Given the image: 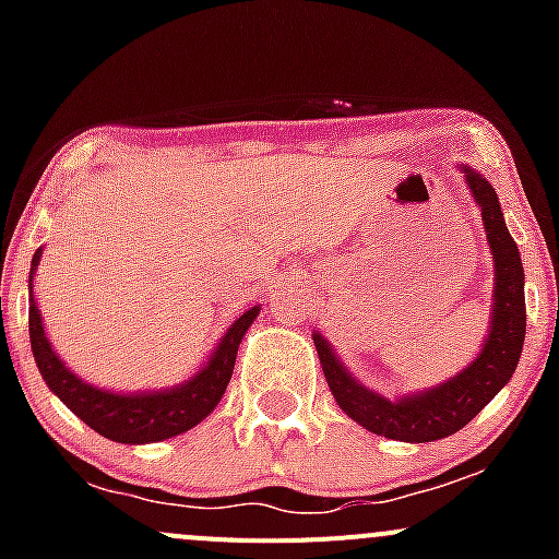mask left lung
<instances>
[{
    "label": "left lung",
    "instance_id": "8db88e82",
    "mask_svg": "<svg viewBox=\"0 0 559 559\" xmlns=\"http://www.w3.org/2000/svg\"><path fill=\"white\" fill-rule=\"evenodd\" d=\"M462 173L471 186L473 200L481 207L484 233H487L489 251L495 259L492 324H489V335L484 337L478 357L443 384L416 394H403L400 400H386L373 389L359 384L335 357V348L326 343V337L313 332L321 370L343 414L359 421L365 430L392 438V441L427 443L454 436L509 384L520 365L524 326H527L520 248L506 227L492 183L471 167H462Z\"/></svg>",
    "mask_w": 559,
    "mask_h": 559
}]
</instances>
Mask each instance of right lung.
Here are the masks:
<instances>
[{
    "mask_svg": "<svg viewBox=\"0 0 559 559\" xmlns=\"http://www.w3.org/2000/svg\"><path fill=\"white\" fill-rule=\"evenodd\" d=\"M39 257H43V248H37L35 257H32L29 273L32 354H35V362L39 373H43L45 384L78 419H83L92 430H97L99 436L110 438L116 443H156L191 430V427L200 425L216 408L222 394L227 392L229 379H233L238 346L243 341L246 330L251 326V321L257 319L259 306L246 311L224 332V337L213 348L205 368L197 376H191L189 381H183V384L140 394L107 392V389L92 386L78 379L50 348L43 330V316L37 311L35 292H32V278H35Z\"/></svg>",
    "mask_w": 559,
    "mask_h": 559,
    "instance_id": "add662e5",
    "label": "right lung"
}]
</instances>
